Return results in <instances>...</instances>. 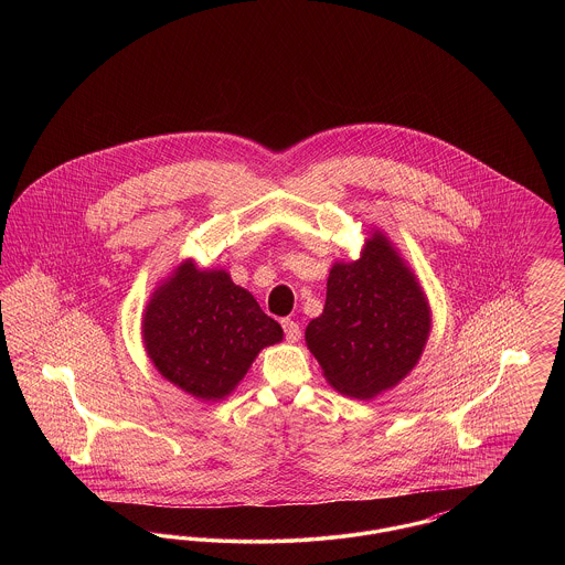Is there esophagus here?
<instances>
[{
    "label": "esophagus",
    "mask_w": 565,
    "mask_h": 565,
    "mask_svg": "<svg viewBox=\"0 0 565 565\" xmlns=\"http://www.w3.org/2000/svg\"><path fill=\"white\" fill-rule=\"evenodd\" d=\"M281 326H284L286 339H288L290 343H298V341H300V326H298L295 320H281Z\"/></svg>",
    "instance_id": "34e87169"
}]
</instances>
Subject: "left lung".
I'll list each match as a JSON object with an SVG mask.
<instances>
[{"mask_svg":"<svg viewBox=\"0 0 565 565\" xmlns=\"http://www.w3.org/2000/svg\"><path fill=\"white\" fill-rule=\"evenodd\" d=\"M430 330V302L415 270L373 228L358 260L332 265L322 316L309 322L305 341L328 385L373 401L417 366Z\"/></svg>","mask_w":565,"mask_h":565,"instance_id":"8db88e82","label":"left lung"}]
</instances>
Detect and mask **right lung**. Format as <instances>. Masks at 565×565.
Masks as SVG:
<instances>
[{
  "label": "right lung",
  "mask_w": 565,
  "mask_h": 565,
  "mask_svg": "<svg viewBox=\"0 0 565 565\" xmlns=\"http://www.w3.org/2000/svg\"><path fill=\"white\" fill-rule=\"evenodd\" d=\"M284 339L281 326L224 269L182 260L150 295L141 341L162 379L201 403L235 392L256 355Z\"/></svg>",
  "instance_id": "right-lung-1"
}]
</instances>
